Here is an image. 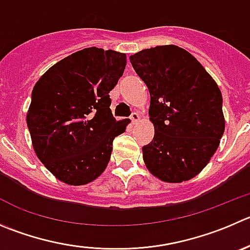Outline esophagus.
Segmentation results:
<instances>
[{"label": "esophagus", "instance_id": "esophagus-1", "mask_svg": "<svg viewBox=\"0 0 250 250\" xmlns=\"http://www.w3.org/2000/svg\"><path fill=\"white\" fill-rule=\"evenodd\" d=\"M130 119H131L132 123L135 124V123H139L140 119H141V116H140L139 113H132L131 116H130Z\"/></svg>", "mask_w": 250, "mask_h": 250}]
</instances>
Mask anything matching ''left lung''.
I'll use <instances>...</instances> for the list:
<instances>
[{
    "mask_svg": "<svg viewBox=\"0 0 250 250\" xmlns=\"http://www.w3.org/2000/svg\"><path fill=\"white\" fill-rule=\"evenodd\" d=\"M130 62L151 96L152 142L142 156L152 175L166 183L196 177L215 154L225 132L222 94L194 56L177 45L145 49Z\"/></svg>",
    "mask_w": 250,
    "mask_h": 250,
    "instance_id": "left-lung-1",
    "label": "left lung"
}]
</instances>
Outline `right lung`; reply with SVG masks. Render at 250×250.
I'll use <instances>...</instances> for the list:
<instances>
[{
    "label": "right lung",
    "instance_id": "add662e5",
    "mask_svg": "<svg viewBox=\"0 0 250 250\" xmlns=\"http://www.w3.org/2000/svg\"><path fill=\"white\" fill-rule=\"evenodd\" d=\"M126 66V55L92 46L51 66L35 83L27 113L40 162L68 185L93 182L105 170L113 141L129 121L113 118L109 93Z\"/></svg>",
    "mask_w": 250,
    "mask_h": 250
}]
</instances>
